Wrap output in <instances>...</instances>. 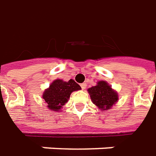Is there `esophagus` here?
Instances as JSON below:
<instances>
[{"instance_id": "1", "label": "esophagus", "mask_w": 156, "mask_h": 156, "mask_svg": "<svg viewBox=\"0 0 156 156\" xmlns=\"http://www.w3.org/2000/svg\"><path fill=\"white\" fill-rule=\"evenodd\" d=\"M80 87H81V88L84 90V89L87 88V83H82V84L80 85Z\"/></svg>"}]
</instances>
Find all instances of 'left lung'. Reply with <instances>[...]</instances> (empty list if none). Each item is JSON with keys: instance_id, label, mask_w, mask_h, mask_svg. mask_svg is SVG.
I'll return each mask as SVG.
<instances>
[{"instance_id": "1", "label": "left lung", "mask_w": 156, "mask_h": 156, "mask_svg": "<svg viewBox=\"0 0 156 156\" xmlns=\"http://www.w3.org/2000/svg\"><path fill=\"white\" fill-rule=\"evenodd\" d=\"M92 102L102 112L112 108L119 99L115 90L105 80H99L96 86L87 89Z\"/></svg>"}]
</instances>
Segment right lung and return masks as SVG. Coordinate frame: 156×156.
Listing matches in <instances>:
<instances>
[{
    "instance_id": "obj_1",
    "label": "right lung",
    "mask_w": 156,
    "mask_h": 156,
    "mask_svg": "<svg viewBox=\"0 0 156 156\" xmlns=\"http://www.w3.org/2000/svg\"><path fill=\"white\" fill-rule=\"evenodd\" d=\"M80 87L73 79L64 81L60 79L54 80L49 87L45 89L42 98L47 105V109L51 111H62L64 105L69 99L73 92L80 90Z\"/></svg>"
}]
</instances>
